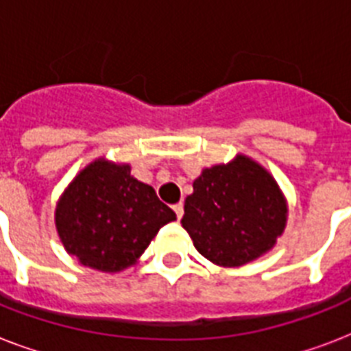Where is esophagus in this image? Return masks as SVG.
<instances>
[{"label":"esophagus","mask_w":351,"mask_h":351,"mask_svg":"<svg viewBox=\"0 0 351 351\" xmlns=\"http://www.w3.org/2000/svg\"><path fill=\"white\" fill-rule=\"evenodd\" d=\"M173 209H175V213H176V217H178V219H182V217H184V204H182V202L175 204V206H173Z\"/></svg>","instance_id":"34e87169"}]
</instances>
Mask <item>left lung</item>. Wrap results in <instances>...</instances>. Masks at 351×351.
<instances>
[{
  "instance_id": "obj_1",
  "label": "left lung",
  "mask_w": 351,
  "mask_h": 351,
  "mask_svg": "<svg viewBox=\"0 0 351 351\" xmlns=\"http://www.w3.org/2000/svg\"><path fill=\"white\" fill-rule=\"evenodd\" d=\"M288 200L269 171L245 154L202 169L184 202L182 226L197 251L220 267L266 255L286 230Z\"/></svg>"
}]
</instances>
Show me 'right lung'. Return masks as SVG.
<instances>
[{
  "instance_id": "1",
  "label": "right lung",
  "mask_w": 351,
  "mask_h": 351,
  "mask_svg": "<svg viewBox=\"0 0 351 351\" xmlns=\"http://www.w3.org/2000/svg\"><path fill=\"white\" fill-rule=\"evenodd\" d=\"M175 211L151 186L131 175V165L106 156L87 164L58 198L54 224L69 255L96 271L134 266Z\"/></svg>"
}]
</instances>
